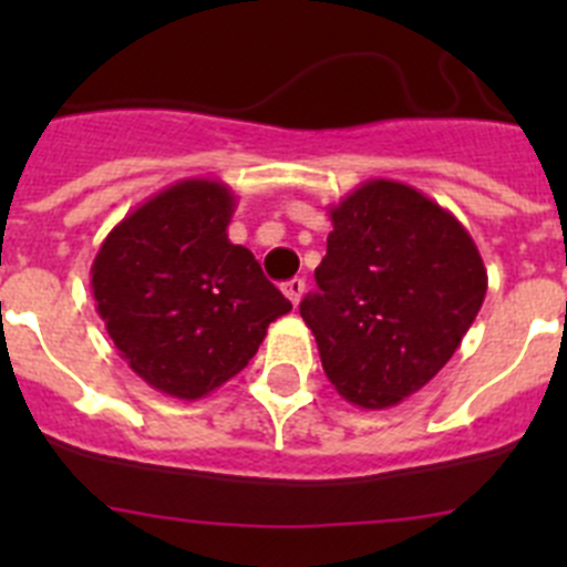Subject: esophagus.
<instances>
[{"label": "esophagus", "instance_id": "obj_1", "mask_svg": "<svg viewBox=\"0 0 567 567\" xmlns=\"http://www.w3.org/2000/svg\"><path fill=\"white\" fill-rule=\"evenodd\" d=\"M303 292H307V284H303V278H292L284 284V295L292 300V307H298L300 298H303Z\"/></svg>", "mask_w": 567, "mask_h": 567}]
</instances>
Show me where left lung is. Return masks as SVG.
I'll return each mask as SVG.
<instances>
[{
	"instance_id": "left-lung-1",
	"label": "left lung",
	"mask_w": 567,
	"mask_h": 567,
	"mask_svg": "<svg viewBox=\"0 0 567 567\" xmlns=\"http://www.w3.org/2000/svg\"><path fill=\"white\" fill-rule=\"evenodd\" d=\"M329 218L318 292L300 300V318L340 398L378 412L452 360L488 272L468 229L409 184L363 182Z\"/></svg>"
}]
</instances>
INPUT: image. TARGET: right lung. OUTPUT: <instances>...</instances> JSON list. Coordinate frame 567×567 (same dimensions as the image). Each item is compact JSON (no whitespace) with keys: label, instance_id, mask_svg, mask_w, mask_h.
Here are the masks:
<instances>
[{"label":"right lung","instance_id":"right-lung-1","mask_svg":"<svg viewBox=\"0 0 567 567\" xmlns=\"http://www.w3.org/2000/svg\"><path fill=\"white\" fill-rule=\"evenodd\" d=\"M235 193L184 178L110 229L90 289L110 340L155 392L202 400L244 369L292 309L227 235Z\"/></svg>","mask_w":567,"mask_h":567}]
</instances>
